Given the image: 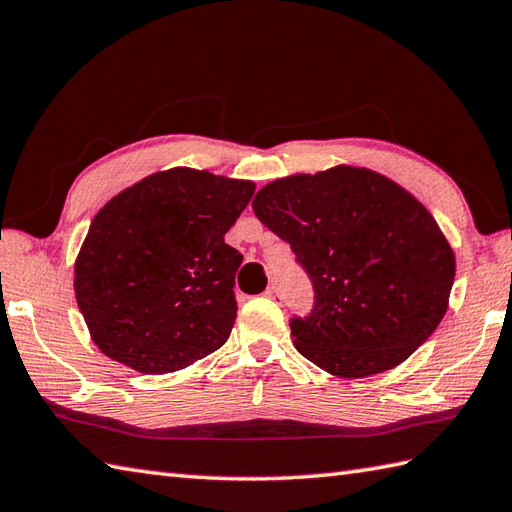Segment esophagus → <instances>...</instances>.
<instances>
[{"label": "esophagus", "mask_w": 512, "mask_h": 512, "mask_svg": "<svg viewBox=\"0 0 512 512\" xmlns=\"http://www.w3.org/2000/svg\"><path fill=\"white\" fill-rule=\"evenodd\" d=\"M264 295H266L268 299H273V301H281V295H279V290H277L275 286H270V288L264 292Z\"/></svg>", "instance_id": "obj_1"}]
</instances>
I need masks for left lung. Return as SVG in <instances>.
<instances>
[{"label":"left lung","instance_id":"obj_1","mask_svg":"<svg viewBox=\"0 0 512 512\" xmlns=\"http://www.w3.org/2000/svg\"><path fill=\"white\" fill-rule=\"evenodd\" d=\"M259 222L286 239L314 286L292 319L297 352L323 372L365 378L394 369L447 314L455 253L436 217L383 173L336 165L257 191Z\"/></svg>","mask_w":512,"mask_h":512}]
</instances>
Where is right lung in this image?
Instances as JSON below:
<instances>
[{
	"label": "right lung",
	"mask_w": 512,
	"mask_h": 512,
	"mask_svg": "<svg viewBox=\"0 0 512 512\" xmlns=\"http://www.w3.org/2000/svg\"><path fill=\"white\" fill-rule=\"evenodd\" d=\"M255 182L173 167L94 215L74 295L96 347L140 374L178 372L231 336L242 255L224 242Z\"/></svg>",
	"instance_id": "obj_1"
}]
</instances>
